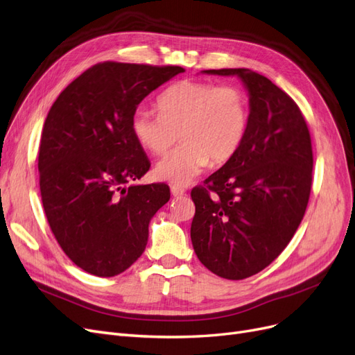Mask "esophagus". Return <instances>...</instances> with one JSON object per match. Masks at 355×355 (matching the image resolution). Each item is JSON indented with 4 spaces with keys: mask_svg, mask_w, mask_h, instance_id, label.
Returning a JSON list of instances; mask_svg holds the SVG:
<instances>
[{
    "mask_svg": "<svg viewBox=\"0 0 355 355\" xmlns=\"http://www.w3.org/2000/svg\"><path fill=\"white\" fill-rule=\"evenodd\" d=\"M171 194H173L174 198H181V196H184V194H186V190L180 187V186H173V187H171Z\"/></svg>",
    "mask_w": 355,
    "mask_h": 355,
    "instance_id": "1",
    "label": "esophagus"
}]
</instances>
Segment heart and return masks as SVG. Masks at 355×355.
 <instances>
[{"instance_id": "b5f03b06", "label": "heart", "mask_w": 355, "mask_h": 355, "mask_svg": "<svg viewBox=\"0 0 355 355\" xmlns=\"http://www.w3.org/2000/svg\"><path fill=\"white\" fill-rule=\"evenodd\" d=\"M159 112H134V139L152 155H165L180 139L182 143L155 168L159 180L187 186L212 161L221 165L242 147L249 127V100L236 85L180 83L157 97Z\"/></svg>"}]
</instances>
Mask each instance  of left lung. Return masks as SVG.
Returning <instances> with one entry per match:
<instances>
[{
    "instance_id": "left-lung-1",
    "label": "left lung",
    "mask_w": 355,
    "mask_h": 355,
    "mask_svg": "<svg viewBox=\"0 0 355 355\" xmlns=\"http://www.w3.org/2000/svg\"><path fill=\"white\" fill-rule=\"evenodd\" d=\"M202 72L243 83L249 127L239 152L191 190V243L216 276L242 280L270 266L298 230L311 191V137L296 103L268 78L243 67Z\"/></svg>"
}]
</instances>
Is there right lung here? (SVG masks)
<instances>
[{"label": "right lung", "mask_w": 355, "mask_h": 355, "mask_svg": "<svg viewBox=\"0 0 355 355\" xmlns=\"http://www.w3.org/2000/svg\"><path fill=\"white\" fill-rule=\"evenodd\" d=\"M184 69L105 62L67 85L45 119L40 189L63 252L98 277L130 268L144 252L148 224L169 200L166 184H131L150 162L131 131L144 97Z\"/></svg>", "instance_id": "add662e5"}]
</instances>
